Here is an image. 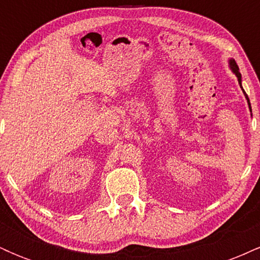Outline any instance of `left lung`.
I'll return each instance as SVG.
<instances>
[{
	"label": "left lung",
	"instance_id": "8db88e82",
	"mask_svg": "<svg viewBox=\"0 0 260 260\" xmlns=\"http://www.w3.org/2000/svg\"><path fill=\"white\" fill-rule=\"evenodd\" d=\"M230 67H231L232 72H234V73L236 74V76H237L238 83H240V85H241V73H240V70H238V66H237V63H236L235 59H230ZM241 88H242V85H241ZM242 90H243V89H242ZM243 92H244V95H246V99H247V101H248V105H249V109H250V104H249L248 96H247L246 91L243 90ZM250 111H252V109H250Z\"/></svg>",
	"mask_w": 260,
	"mask_h": 260
}]
</instances>
